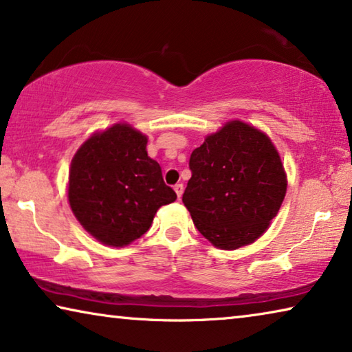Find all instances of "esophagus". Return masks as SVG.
<instances>
[{
  "label": "esophagus",
  "mask_w": 352,
  "mask_h": 352,
  "mask_svg": "<svg viewBox=\"0 0 352 352\" xmlns=\"http://www.w3.org/2000/svg\"><path fill=\"white\" fill-rule=\"evenodd\" d=\"M175 192H176V195H177V199H181L182 193H184V186H182V184H176V186H175Z\"/></svg>",
  "instance_id": "34e87169"
}]
</instances>
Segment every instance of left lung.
<instances>
[{"mask_svg":"<svg viewBox=\"0 0 352 352\" xmlns=\"http://www.w3.org/2000/svg\"><path fill=\"white\" fill-rule=\"evenodd\" d=\"M182 203L210 244L236 250L269 228L286 195V175L266 133L226 122L190 155Z\"/></svg>","mask_w":352,"mask_h":352,"instance_id":"obj_1","label":"left lung"}]
</instances>
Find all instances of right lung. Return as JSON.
I'll use <instances>...</instances> for the list:
<instances>
[{"instance_id":"1","label":"right lung","mask_w":352,"mask_h":352,"mask_svg":"<svg viewBox=\"0 0 352 352\" xmlns=\"http://www.w3.org/2000/svg\"><path fill=\"white\" fill-rule=\"evenodd\" d=\"M146 144V135L129 124H115L91 135L74 155L70 209L102 244L129 245L149 230L160 206L176 199Z\"/></svg>"}]
</instances>
